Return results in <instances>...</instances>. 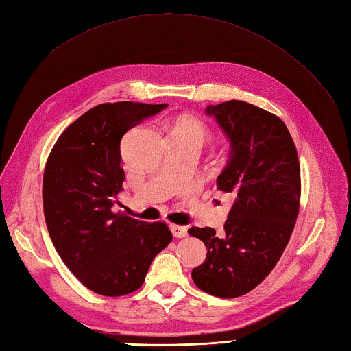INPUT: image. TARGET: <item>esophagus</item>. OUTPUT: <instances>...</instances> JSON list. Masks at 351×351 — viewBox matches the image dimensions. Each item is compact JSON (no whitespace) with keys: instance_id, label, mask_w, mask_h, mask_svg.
Returning <instances> with one entry per match:
<instances>
[{"instance_id":"1","label":"esophagus","mask_w":351,"mask_h":351,"mask_svg":"<svg viewBox=\"0 0 351 351\" xmlns=\"http://www.w3.org/2000/svg\"><path fill=\"white\" fill-rule=\"evenodd\" d=\"M171 235L176 238H184L187 237V226H180V225H170Z\"/></svg>"}]
</instances>
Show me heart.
Returning a JSON list of instances; mask_svg holds the SVG:
<instances>
[{"label":"heart","instance_id":"obj_1","mask_svg":"<svg viewBox=\"0 0 351 351\" xmlns=\"http://www.w3.org/2000/svg\"><path fill=\"white\" fill-rule=\"evenodd\" d=\"M171 137L196 140L204 145V141L208 137V130L199 119L193 116H182L178 119L173 128H171Z\"/></svg>","mask_w":351,"mask_h":351}]
</instances>
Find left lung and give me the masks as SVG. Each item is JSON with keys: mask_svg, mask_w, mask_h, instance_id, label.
Returning a JSON list of instances; mask_svg holds the SVG:
<instances>
[{"mask_svg": "<svg viewBox=\"0 0 351 351\" xmlns=\"http://www.w3.org/2000/svg\"><path fill=\"white\" fill-rule=\"evenodd\" d=\"M229 141L217 189L234 197L225 232L189 229L208 249L191 278L205 293L234 299L247 294L278 264L299 214L300 164L291 134L278 116L243 101L208 106Z\"/></svg>", "mask_w": 351, "mask_h": 351, "instance_id": "left-lung-1", "label": "left lung"}]
</instances>
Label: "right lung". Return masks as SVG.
<instances>
[{
  "instance_id": "add662e5",
  "label": "right lung",
  "mask_w": 351,
  "mask_h": 351,
  "mask_svg": "<svg viewBox=\"0 0 351 351\" xmlns=\"http://www.w3.org/2000/svg\"><path fill=\"white\" fill-rule=\"evenodd\" d=\"M167 104H101L58 137L43 175V213L58 255L84 287L123 295L143 285L154 258L167 247L166 223L114 213L125 181L121 141Z\"/></svg>"
}]
</instances>
